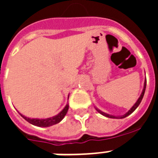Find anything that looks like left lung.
Masks as SVG:
<instances>
[{
  "instance_id": "1",
  "label": "left lung",
  "mask_w": 158,
  "mask_h": 158,
  "mask_svg": "<svg viewBox=\"0 0 158 158\" xmlns=\"http://www.w3.org/2000/svg\"><path fill=\"white\" fill-rule=\"evenodd\" d=\"M145 89H146V79H145L144 87H143V89L142 94H141V95H140V97H139V99H138V101L136 102V103H135V105L133 106V107L131 108V109H130V110H129V111H128V112L126 113V114H125V115H123V116H120V118H125V117H126V116H128V115H130L131 113L134 112V111H135V109H136V108H137L138 106H139V105L140 102H141V101H142L143 98V95H144ZM97 110H98V109H97ZM98 112L101 113L102 115H105V116H106V117H108V118H119V117H118V116H114V115H108V114H106V113H104V112H102V111H101V110H98Z\"/></svg>"
}]
</instances>
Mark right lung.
Instances as JSON below:
<instances>
[{
  "label": "right lung",
  "mask_w": 158,
  "mask_h": 158,
  "mask_svg": "<svg viewBox=\"0 0 158 158\" xmlns=\"http://www.w3.org/2000/svg\"><path fill=\"white\" fill-rule=\"evenodd\" d=\"M68 109H69V105L67 104L65 107L58 115H55L53 117L48 118V119H30V118L25 117L24 115H21V114L20 115L23 119H25L28 122H29L32 125L38 126V127H48V126L56 125L57 123H59L60 121H61L62 119L64 117V115H66Z\"/></svg>",
  "instance_id": "obj_1"
}]
</instances>
